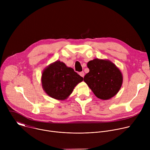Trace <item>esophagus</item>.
<instances>
[{"label": "esophagus", "mask_w": 150, "mask_h": 150, "mask_svg": "<svg viewBox=\"0 0 150 150\" xmlns=\"http://www.w3.org/2000/svg\"><path fill=\"white\" fill-rule=\"evenodd\" d=\"M79 74V75H80V76H81L82 77H83V76H84V75H85V74H84V72H83V71L80 72Z\"/></svg>", "instance_id": "esophagus-1"}]
</instances>
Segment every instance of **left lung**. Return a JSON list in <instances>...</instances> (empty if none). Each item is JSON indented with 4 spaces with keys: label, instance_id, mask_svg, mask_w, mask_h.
I'll return each mask as SVG.
<instances>
[{
    "label": "left lung",
    "instance_id": "left-lung-1",
    "mask_svg": "<svg viewBox=\"0 0 150 150\" xmlns=\"http://www.w3.org/2000/svg\"><path fill=\"white\" fill-rule=\"evenodd\" d=\"M90 72L83 77L95 96L101 100L115 96L121 88L123 77L120 70L109 60L95 59L87 63Z\"/></svg>",
    "mask_w": 150,
    "mask_h": 150
}]
</instances>
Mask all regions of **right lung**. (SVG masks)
<instances>
[{
    "mask_svg": "<svg viewBox=\"0 0 150 150\" xmlns=\"http://www.w3.org/2000/svg\"><path fill=\"white\" fill-rule=\"evenodd\" d=\"M83 78L64 63L56 61L51 64L42 74L41 82L45 92L57 100L66 99Z\"/></svg>",
    "mask_w": 150,
    "mask_h": 150,
    "instance_id": "add662e5",
    "label": "right lung"
}]
</instances>
